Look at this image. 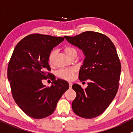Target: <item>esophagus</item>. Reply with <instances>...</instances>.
<instances>
[{"instance_id":"obj_1","label":"esophagus","mask_w":133,"mask_h":133,"mask_svg":"<svg viewBox=\"0 0 133 133\" xmlns=\"http://www.w3.org/2000/svg\"><path fill=\"white\" fill-rule=\"evenodd\" d=\"M69 88H71L72 85H73V84H72L71 82H69Z\"/></svg>"}]
</instances>
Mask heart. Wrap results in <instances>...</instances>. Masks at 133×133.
<instances>
[{
    "label": "heart",
    "mask_w": 133,
    "mask_h": 133,
    "mask_svg": "<svg viewBox=\"0 0 133 133\" xmlns=\"http://www.w3.org/2000/svg\"><path fill=\"white\" fill-rule=\"evenodd\" d=\"M64 51L65 53L68 55L69 57H70L72 55L75 53H77V51L73 47H70V46H67L64 49ZM56 52L55 51L52 50L49 53L48 56V62L49 64H52L54 60V57ZM76 71V69L75 68H64V69H61L58 71L57 75L60 78L65 80H71L73 78L75 73Z\"/></svg>",
    "instance_id": "obj_1"
}]
</instances>
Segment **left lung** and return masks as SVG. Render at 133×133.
Returning <instances> with one entry per match:
<instances>
[{
    "instance_id": "1",
    "label": "left lung",
    "mask_w": 133,
    "mask_h": 133,
    "mask_svg": "<svg viewBox=\"0 0 133 133\" xmlns=\"http://www.w3.org/2000/svg\"><path fill=\"white\" fill-rule=\"evenodd\" d=\"M64 38L83 51L85 58L78 78L88 81L85 89L77 84L72 86L77 94L72 109L80 117L95 118L104 112L118 91L121 63L116 47L107 36L93 31Z\"/></svg>"
}]
</instances>
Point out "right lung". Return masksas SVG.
I'll return each instance as SVG.
<instances>
[{
    "label": "right lung",
    "instance_id": "add662e5",
    "mask_svg": "<svg viewBox=\"0 0 133 133\" xmlns=\"http://www.w3.org/2000/svg\"><path fill=\"white\" fill-rule=\"evenodd\" d=\"M64 40L60 37L30 34L14 49L8 66V78L15 103L31 118L42 119L52 114L59 99L69 88L67 81L55 80V75L49 72V55ZM49 77L54 82L47 87L42 81Z\"/></svg>",
    "mask_w": 133,
    "mask_h": 133
}]
</instances>
